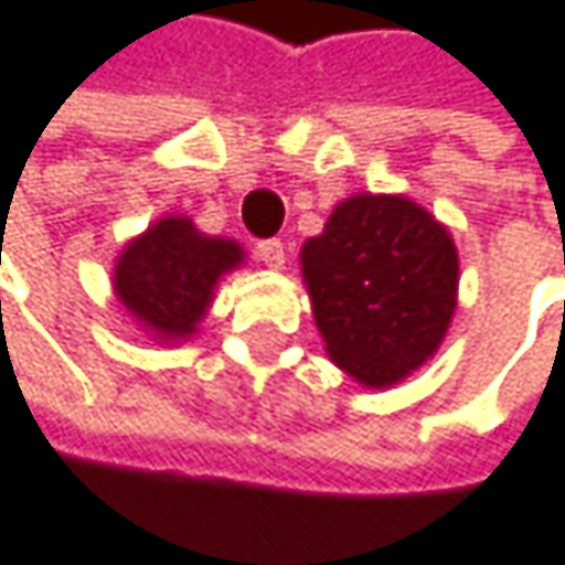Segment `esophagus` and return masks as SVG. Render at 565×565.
<instances>
[{"mask_svg": "<svg viewBox=\"0 0 565 565\" xmlns=\"http://www.w3.org/2000/svg\"><path fill=\"white\" fill-rule=\"evenodd\" d=\"M257 260H264L267 267H280L285 264V244H280L277 237H264V241H257Z\"/></svg>", "mask_w": 565, "mask_h": 565, "instance_id": "obj_1", "label": "esophagus"}]
</instances>
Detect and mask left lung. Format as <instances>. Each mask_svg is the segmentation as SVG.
Here are the masks:
<instances>
[{
  "instance_id": "1",
  "label": "left lung",
  "mask_w": 565,
  "mask_h": 565,
  "mask_svg": "<svg viewBox=\"0 0 565 565\" xmlns=\"http://www.w3.org/2000/svg\"><path fill=\"white\" fill-rule=\"evenodd\" d=\"M328 354L354 381L391 387L444 341L457 308V247L420 204L354 194L301 250Z\"/></svg>"
}]
</instances>
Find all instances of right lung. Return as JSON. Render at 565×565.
Instances as JSON below:
<instances>
[{"label":"right lung","instance_id":"obj_1","mask_svg":"<svg viewBox=\"0 0 565 565\" xmlns=\"http://www.w3.org/2000/svg\"><path fill=\"white\" fill-rule=\"evenodd\" d=\"M241 257L234 241L207 237L188 217H164L121 250L115 295L148 331L188 338L211 305L217 277Z\"/></svg>","mask_w":565,"mask_h":565}]
</instances>
